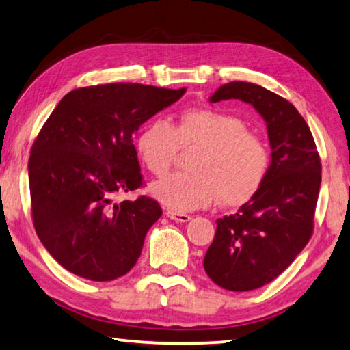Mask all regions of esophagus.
Segmentation results:
<instances>
[{"label": "esophagus", "mask_w": 350, "mask_h": 350, "mask_svg": "<svg viewBox=\"0 0 350 350\" xmlns=\"http://www.w3.org/2000/svg\"><path fill=\"white\" fill-rule=\"evenodd\" d=\"M165 216H167L170 220H175V222H189L191 216L189 214H185V213H175V211H165Z\"/></svg>", "instance_id": "obj_1"}]
</instances>
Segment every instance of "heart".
I'll return each instance as SVG.
<instances>
[{
  "mask_svg": "<svg viewBox=\"0 0 350 350\" xmlns=\"http://www.w3.org/2000/svg\"><path fill=\"white\" fill-rule=\"evenodd\" d=\"M137 153L152 174H167L180 147H200L189 174H172L153 183L152 196L172 211L206 208L219 197L225 206H239L260 191L269 169V153L260 137L247 131L230 112L196 107L183 111L174 126L150 122L139 133Z\"/></svg>",
  "mask_w": 350,
  "mask_h": 350,
  "instance_id": "1",
  "label": "heart"
}]
</instances>
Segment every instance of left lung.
I'll list each match as a JSON object with an SVG mask.
<instances>
[{
	"label": "left lung",
	"mask_w": 350,
	"mask_h": 350,
	"mask_svg": "<svg viewBox=\"0 0 350 350\" xmlns=\"http://www.w3.org/2000/svg\"><path fill=\"white\" fill-rule=\"evenodd\" d=\"M241 100L266 122L271 164L266 180L238 213L217 219L203 260L211 280L228 291H252L277 278L313 233L321 187L314 139L295 107L258 84L233 81L209 96L211 103Z\"/></svg>",
	"instance_id": "1"
}]
</instances>
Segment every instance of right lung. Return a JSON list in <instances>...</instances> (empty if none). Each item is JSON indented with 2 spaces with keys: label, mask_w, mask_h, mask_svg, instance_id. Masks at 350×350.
<instances>
[{
  "label": "right lung",
  "mask_w": 350,
  "mask_h": 350,
  "mask_svg": "<svg viewBox=\"0 0 350 350\" xmlns=\"http://www.w3.org/2000/svg\"><path fill=\"white\" fill-rule=\"evenodd\" d=\"M185 92L92 85L68 92L48 117L28 163L32 220L40 243L75 275L111 282L137 262L163 209L150 197H114L142 186L133 134Z\"/></svg>",
  "instance_id": "obj_1"
}]
</instances>
